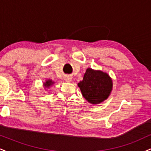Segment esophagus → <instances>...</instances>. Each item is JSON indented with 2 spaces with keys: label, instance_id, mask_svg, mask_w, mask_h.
Returning a JSON list of instances; mask_svg holds the SVG:
<instances>
[{
  "label": "esophagus",
  "instance_id": "esophagus-1",
  "mask_svg": "<svg viewBox=\"0 0 151 151\" xmlns=\"http://www.w3.org/2000/svg\"><path fill=\"white\" fill-rule=\"evenodd\" d=\"M65 80L67 81H72V78L67 77L65 78Z\"/></svg>",
  "mask_w": 151,
  "mask_h": 151
}]
</instances>
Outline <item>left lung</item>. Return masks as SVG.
Returning <instances> with one entry per match:
<instances>
[{"mask_svg": "<svg viewBox=\"0 0 151 151\" xmlns=\"http://www.w3.org/2000/svg\"><path fill=\"white\" fill-rule=\"evenodd\" d=\"M78 86L86 101L92 104H98L109 97L113 81L106 72L88 68L83 80L78 83Z\"/></svg>", "mask_w": 151, "mask_h": 151, "instance_id": "obj_1", "label": "left lung"}]
</instances>
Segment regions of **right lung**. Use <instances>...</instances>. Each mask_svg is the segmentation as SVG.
<instances>
[{
	"label": "right lung",
	"instance_id": "right-lung-1",
	"mask_svg": "<svg viewBox=\"0 0 151 151\" xmlns=\"http://www.w3.org/2000/svg\"><path fill=\"white\" fill-rule=\"evenodd\" d=\"M54 81H52V80H51V79H47L45 82L44 83V86L45 88H47V87H50V86H52V84H54Z\"/></svg>",
	"mask_w": 151,
	"mask_h": 151
}]
</instances>
